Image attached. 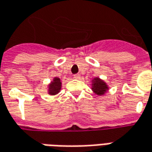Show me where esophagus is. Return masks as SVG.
Here are the masks:
<instances>
[{"mask_svg":"<svg viewBox=\"0 0 152 152\" xmlns=\"http://www.w3.org/2000/svg\"><path fill=\"white\" fill-rule=\"evenodd\" d=\"M80 74H75V75H74V78H75V79H80Z\"/></svg>","mask_w":152,"mask_h":152,"instance_id":"obj_1","label":"esophagus"}]
</instances>
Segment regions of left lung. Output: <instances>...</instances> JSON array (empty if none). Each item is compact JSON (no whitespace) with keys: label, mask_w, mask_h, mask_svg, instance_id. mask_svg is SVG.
<instances>
[{"label":"left lung","mask_w":152,"mask_h":152,"mask_svg":"<svg viewBox=\"0 0 152 152\" xmlns=\"http://www.w3.org/2000/svg\"><path fill=\"white\" fill-rule=\"evenodd\" d=\"M108 86L107 84L100 80L99 77L94 78L92 80V91L98 95H103L104 94L106 91H108Z\"/></svg>","instance_id":"8db88e82"}]
</instances>
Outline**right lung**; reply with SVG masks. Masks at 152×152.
<instances>
[{"label": "right lung", "instance_id": "obj_1", "mask_svg": "<svg viewBox=\"0 0 152 152\" xmlns=\"http://www.w3.org/2000/svg\"><path fill=\"white\" fill-rule=\"evenodd\" d=\"M61 88V80L59 79L58 77H55L53 80L49 84L48 86V94L54 95L59 93V91Z\"/></svg>", "mask_w": 152, "mask_h": 152}]
</instances>
